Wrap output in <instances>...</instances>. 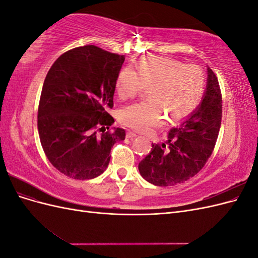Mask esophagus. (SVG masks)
<instances>
[{
  "mask_svg": "<svg viewBox=\"0 0 258 258\" xmlns=\"http://www.w3.org/2000/svg\"><path fill=\"white\" fill-rule=\"evenodd\" d=\"M137 137V135L135 134V132H132V131H127V138L128 139H135Z\"/></svg>",
  "mask_w": 258,
  "mask_h": 258,
  "instance_id": "1",
  "label": "esophagus"
}]
</instances>
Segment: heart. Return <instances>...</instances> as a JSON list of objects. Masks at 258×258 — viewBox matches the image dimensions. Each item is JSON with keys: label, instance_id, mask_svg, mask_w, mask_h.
<instances>
[{"label": "heart", "instance_id": "obj_1", "mask_svg": "<svg viewBox=\"0 0 258 258\" xmlns=\"http://www.w3.org/2000/svg\"><path fill=\"white\" fill-rule=\"evenodd\" d=\"M150 87L148 99L124 106L119 112L122 124L147 132L163 120L185 118L200 103L205 90V74L197 64L163 57L144 58L134 68L122 69L116 81V92L121 100L134 98Z\"/></svg>", "mask_w": 258, "mask_h": 258}]
</instances>
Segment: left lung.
<instances>
[{"label": "left lung", "mask_w": 258, "mask_h": 258, "mask_svg": "<svg viewBox=\"0 0 258 258\" xmlns=\"http://www.w3.org/2000/svg\"><path fill=\"white\" fill-rule=\"evenodd\" d=\"M207 70V88L198 107L169 131L167 145L152 144V151L139 163L140 174L148 183H184L205 167L212 154L221 128L222 93L216 75Z\"/></svg>", "instance_id": "8db88e82"}]
</instances>
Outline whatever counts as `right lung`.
<instances>
[{
	"label": "right lung",
	"instance_id": "right-lung-1",
	"mask_svg": "<svg viewBox=\"0 0 258 258\" xmlns=\"http://www.w3.org/2000/svg\"><path fill=\"white\" fill-rule=\"evenodd\" d=\"M124 56L95 45L76 47L53 62L44 81L37 129L46 157L74 179L102 174L113 145L126 131L110 128L116 81Z\"/></svg>",
	"mask_w": 258,
	"mask_h": 258
}]
</instances>
